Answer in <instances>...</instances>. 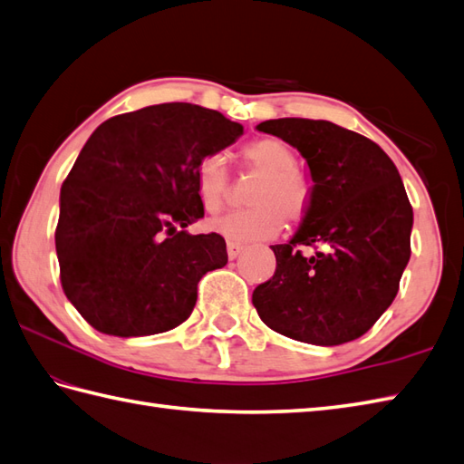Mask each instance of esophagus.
I'll return each instance as SVG.
<instances>
[{
    "label": "esophagus",
    "instance_id": "obj_1",
    "mask_svg": "<svg viewBox=\"0 0 464 464\" xmlns=\"http://www.w3.org/2000/svg\"><path fill=\"white\" fill-rule=\"evenodd\" d=\"M243 249H245V247H243L241 243H235V241L227 243V255H229V259H237Z\"/></svg>",
    "mask_w": 464,
    "mask_h": 464
}]
</instances>
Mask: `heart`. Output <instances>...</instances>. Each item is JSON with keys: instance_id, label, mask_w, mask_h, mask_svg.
Instances as JSON below:
<instances>
[{"instance_id": "1", "label": "heart", "mask_w": 464, "mask_h": 464, "mask_svg": "<svg viewBox=\"0 0 464 464\" xmlns=\"http://www.w3.org/2000/svg\"><path fill=\"white\" fill-rule=\"evenodd\" d=\"M243 169L259 175L251 185L249 203L243 211H231L209 221L211 229L231 241L267 239L279 231L283 217L301 221L309 209V181L295 169L297 157L277 137H263L243 147ZM231 175L223 153H209L195 167V189L205 211H219L229 195Z\"/></svg>"}]
</instances>
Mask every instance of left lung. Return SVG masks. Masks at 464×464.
<instances>
[{
	"mask_svg": "<svg viewBox=\"0 0 464 464\" xmlns=\"http://www.w3.org/2000/svg\"><path fill=\"white\" fill-rule=\"evenodd\" d=\"M307 160L313 179L303 225L271 245L275 275L253 291L269 329L295 341L359 339L399 293L411 257L412 207L395 163L361 133L323 120L285 117L257 125ZM328 247L304 258L301 246Z\"/></svg>",
	"mask_w": 464,
	"mask_h": 464,
	"instance_id": "obj_1",
	"label": "left lung"
}]
</instances>
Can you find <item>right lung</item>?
<instances>
[{
  "label": "right lung",
  "mask_w": 464,
  "mask_h": 464,
  "mask_svg": "<svg viewBox=\"0 0 464 464\" xmlns=\"http://www.w3.org/2000/svg\"><path fill=\"white\" fill-rule=\"evenodd\" d=\"M243 125L191 103L103 121L62 185L55 249L65 297L93 329L145 337L179 327L197 283L227 265L217 233L177 231L203 217L195 167Z\"/></svg>",
  "instance_id": "1"
}]
</instances>
